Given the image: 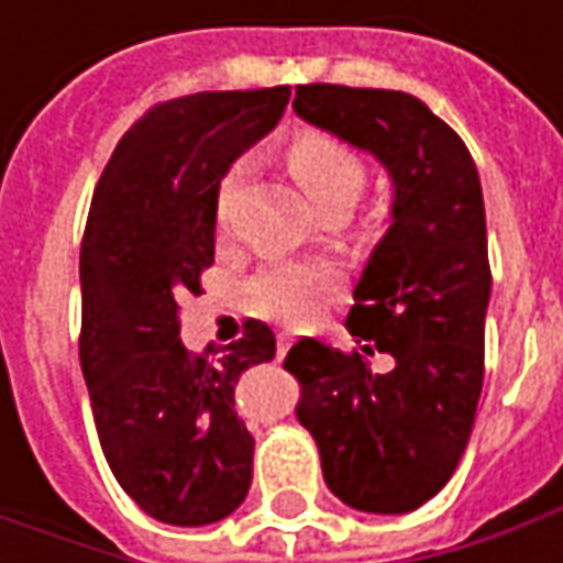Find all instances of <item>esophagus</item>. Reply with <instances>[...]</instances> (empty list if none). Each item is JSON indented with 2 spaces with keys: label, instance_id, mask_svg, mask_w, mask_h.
Instances as JSON below:
<instances>
[{
  "label": "esophagus",
  "instance_id": "obj_1",
  "mask_svg": "<svg viewBox=\"0 0 563 563\" xmlns=\"http://www.w3.org/2000/svg\"><path fill=\"white\" fill-rule=\"evenodd\" d=\"M291 341H294V338L288 335V332H282V335H278V357H285V354H288Z\"/></svg>",
  "mask_w": 563,
  "mask_h": 563
}]
</instances>
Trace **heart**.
Listing matches in <instances>:
<instances>
[{
	"instance_id": "obj_1",
	"label": "heart",
	"mask_w": 563,
	"mask_h": 563,
	"mask_svg": "<svg viewBox=\"0 0 563 563\" xmlns=\"http://www.w3.org/2000/svg\"><path fill=\"white\" fill-rule=\"evenodd\" d=\"M294 178L307 190V197L319 209L332 200L357 203L366 185V168L357 153L347 143L335 141L329 134H300L288 150ZM244 181V165H234L219 185L216 216L228 222V209ZM335 269L322 263H282L266 269L250 285V300L260 313L285 319V322H307L316 313L319 300L332 291Z\"/></svg>"
}]
</instances>
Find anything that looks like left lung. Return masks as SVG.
<instances>
[{
	"label": "left lung",
	"instance_id": "8db88e82",
	"mask_svg": "<svg viewBox=\"0 0 563 563\" xmlns=\"http://www.w3.org/2000/svg\"><path fill=\"white\" fill-rule=\"evenodd\" d=\"M294 112L391 178V225L347 316L360 351L297 341L285 357L300 385L294 413L332 495L363 514H407L454 476L483 391L492 275L479 175L464 141L410 93L307 84ZM373 350L396 357L391 374L372 373Z\"/></svg>",
	"mask_w": 563,
	"mask_h": 563
}]
</instances>
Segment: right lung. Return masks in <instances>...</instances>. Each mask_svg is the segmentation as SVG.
Wrapping results in <instances>:
<instances>
[{"label":"right lung","instance_id":"add662e5","mask_svg":"<svg viewBox=\"0 0 563 563\" xmlns=\"http://www.w3.org/2000/svg\"><path fill=\"white\" fill-rule=\"evenodd\" d=\"M291 87L194 93L150 109L99 178L80 247V369L102 454L159 523L206 527L241 508L253 435L234 413L244 369L275 357L250 319L244 338L190 357L178 300L200 294L216 256V200L231 163L263 141Z\"/></svg>","mask_w":563,"mask_h":563}]
</instances>
